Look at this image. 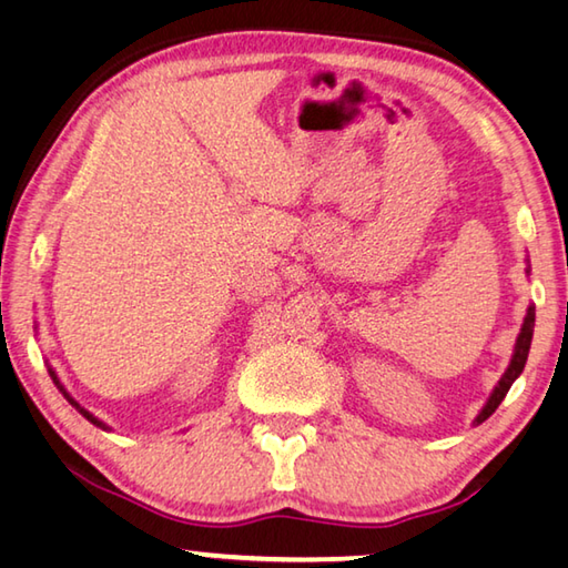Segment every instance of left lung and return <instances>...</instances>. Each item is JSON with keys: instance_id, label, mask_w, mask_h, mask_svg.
<instances>
[{"instance_id": "8db88e82", "label": "left lung", "mask_w": 568, "mask_h": 568, "mask_svg": "<svg viewBox=\"0 0 568 568\" xmlns=\"http://www.w3.org/2000/svg\"><path fill=\"white\" fill-rule=\"evenodd\" d=\"M526 272H531V264L526 266ZM534 324H536V306L531 304L526 310V317H524V324H520V332L516 337V347H514V355H510V362L508 367L504 372V377L498 379V385L494 387V393H490L488 403L483 405V410L476 415V420H473V425H480L483 420H488L490 415L496 413V407L504 403L506 393L510 389V385L516 383L520 372H524L526 367V359H528V349H531V339H534Z\"/></svg>"}]
</instances>
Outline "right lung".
Returning <instances> with one entry per match:
<instances>
[{
	"label": "right lung",
	"mask_w": 568,
	"mask_h": 568,
	"mask_svg": "<svg viewBox=\"0 0 568 568\" xmlns=\"http://www.w3.org/2000/svg\"><path fill=\"white\" fill-rule=\"evenodd\" d=\"M48 372H50V377H52V383H54V387H58L60 389V393L64 395V399H68V403L74 407V410H78L82 417H85V420H90L92 425H98L100 427V430H113V427H110V425H105V423H102L100 420V417H95V415H92L90 410H85V407H82L80 403H78V399H74L70 393H68V389H64V385L60 383V377H58V372H54L50 365H48Z\"/></svg>",
	"instance_id": "1"
}]
</instances>
